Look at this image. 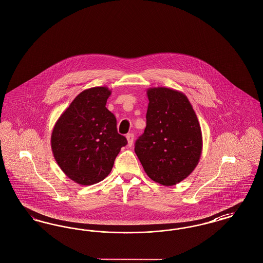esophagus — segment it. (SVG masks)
Returning <instances> with one entry per match:
<instances>
[{"instance_id":"obj_1","label":"esophagus","mask_w":263,"mask_h":263,"mask_svg":"<svg viewBox=\"0 0 263 263\" xmlns=\"http://www.w3.org/2000/svg\"><path fill=\"white\" fill-rule=\"evenodd\" d=\"M126 139H127V142H128V146L131 147L132 144H133V141H134V134L133 133H129L126 135Z\"/></svg>"}]
</instances>
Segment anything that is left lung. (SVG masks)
<instances>
[{
	"instance_id": "obj_1",
	"label": "left lung",
	"mask_w": 263,
	"mask_h": 263,
	"mask_svg": "<svg viewBox=\"0 0 263 263\" xmlns=\"http://www.w3.org/2000/svg\"><path fill=\"white\" fill-rule=\"evenodd\" d=\"M147 126L135 153L152 180L164 186L179 183L199 163L201 127L187 97L173 88H150Z\"/></svg>"
}]
</instances>
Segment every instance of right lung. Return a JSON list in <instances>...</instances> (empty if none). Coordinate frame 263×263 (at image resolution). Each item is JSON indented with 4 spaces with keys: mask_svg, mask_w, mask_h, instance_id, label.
I'll return each mask as SVG.
<instances>
[{
    "mask_svg": "<svg viewBox=\"0 0 263 263\" xmlns=\"http://www.w3.org/2000/svg\"><path fill=\"white\" fill-rule=\"evenodd\" d=\"M111 90L88 88L61 114L51 134V149L63 173L76 183L91 185L103 180L127 144L118 134L116 118L106 107Z\"/></svg>",
    "mask_w": 263,
    "mask_h": 263,
    "instance_id": "obj_1",
    "label": "right lung"
}]
</instances>
